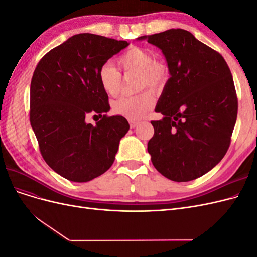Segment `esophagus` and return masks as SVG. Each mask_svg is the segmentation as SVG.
<instances>
[{
    "instance_id": "1",
    "label": "esophagus",
    "mask_w": 257,
    "mask_h": 257,
    "mask_svg": "<svg viewBox=\"0 0 257 257\" xmlns=\"http://www.w3.org/2000/svg\"><path fill=\"white\" fill-rule=\"evenodd\" d=\"M137 125H138V122H137V121H134V120H131V121H130V126H131V128H135Z\"/></svg>"
}]
</instances>
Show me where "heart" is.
<instances>
[{
    "mask_svg": "<svg viewBox=\"0 0 257 257\" xmlns=\"http://www.w3.org/2000/svg\"><path fill=\"white\" fill-rule=\"evenodd\" d=\"M118 65L125 73L137 74V90L149 88L159 91L168 78V69L162 62L155 61L153 54L142 47H131L118 58ZM98 80L105 93L116 96L121 89V73L111 63H105L98 71ZM152 93L145 91L134 96H123L112 103V110L131 120H142L154 106Z\"/></svg>",
    "mask_w": 257,
    "mask_h": 257,
    "instance_id": "1",
    "label": "heart"
}]
</instances>
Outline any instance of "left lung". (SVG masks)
<instances>
[{
    "mask_svg": "<svg viewBox=\"0 0 257 257\" xmlns=\"http://www.w3.org/2000/svg\"><path fill=\"white\" fill-rule=\"evenodd\" d=\"M137 40L162 50L170 75L155 107L163 119L151 121L152 164L169 180H194L228 150L238 111L230 69L219 52L189 31L170 29Z\"/></svg>",
    "mask_w": 257,
    "mask_h": 257,
    "instance_id": "obj_1",
    "label": "left lung"
}]
</instances>
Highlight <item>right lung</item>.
<instances>
[{"label": "right lung", "instance_id": "add662e5", "mask_svg": "<svg viewBox=\"0 0 257 257\" xmlns=\"http://www.w3.org/2000/svg\"><path fill=\"white\" fill-rule=\"evenodd\" d=\"M126 41L81 33L51 49L38 62L30 88V122L45 162L73 182L91 181L110 168L130 124L107 116L108 95L100 66L126 48ZM95 113L94 126L85 121Z\"/></svg>", "mask_w": 257, "mask_h": 257}]
</instances>
